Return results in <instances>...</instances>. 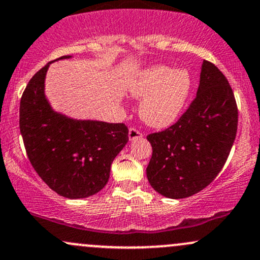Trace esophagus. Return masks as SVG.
Returning <instances> with one entry per match:
<instances>
[{"instance_id":"esophagus-1","label":"esophagus","mask_w":260,"mask_h":260,"mask_svg":"<svg viewBox=\"0 0 260 260\" xmlns=\"http://www.w3.org/2000/svg\"><path fill=\"white\" fill-rule=\"evenodd\" d=\"M143 134L142 132H139L137 128H129V132H128V138H129V140H134V139H139L142 138Z\"/></svg>"}]
</instances>
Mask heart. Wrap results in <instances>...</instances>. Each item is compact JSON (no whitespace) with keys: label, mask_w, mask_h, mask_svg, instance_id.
<instances>
[{"label":"heart","mask_w":260,"mask_h":260,"mask_svg":"<svg viewBox=\"0 0 260 260\" xmlns=\"http://www.w3.org/2000/svg\"><path fill=\"white\" fill-rule=\"evenodd\" d=\"M193 78L186 68L166 64H151L133 74L128 83V92L142 100L139 115L150 127L168 128L180 118L190 91Z\"/></svg>","instance_id":"heart-1"}]
</instances>
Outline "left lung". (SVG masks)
Wrapping results in <instances>:
<instances>
[{"label": "left lung", "instance_id": "1", "mask_svg": "<svg viewBox=\"0 0 260 260\" xmlns=\"http://www.w3.org/2000/svg\"><path fill=\"white\" fill-rule=\"evenodd\" d=\"M235 95L221 71L203 61L196 99L181 118L147 137L153 155L150 186L171 199L187 198L209 186L221 171L237 133Z\"/></svg>", "mask_w": 260, "mask_h": 260}]
</instances>
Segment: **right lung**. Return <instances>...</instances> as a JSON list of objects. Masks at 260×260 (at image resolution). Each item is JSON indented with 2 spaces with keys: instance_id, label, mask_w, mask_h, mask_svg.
I'll return each mask as SVG.
<instances>
[{
  "instance_id": "add662e5",
  "label": "right lung",
  "mask_w": 260,
  "mask_h": 260,
  "mask_svg": "<svg viewBox=\"0 0 260 260\" xmlns=\"http://www.w3.org/2000/svg\"><path fill=\"white\" fill-rule=\"evenodd\" d=\"M51 63L34 74L23 92L20 133L32 168L47 186L66 198H86L106 186L112 161L128 142V128L55 111L45 95Z\"/></svg>"
}]
</instances>
